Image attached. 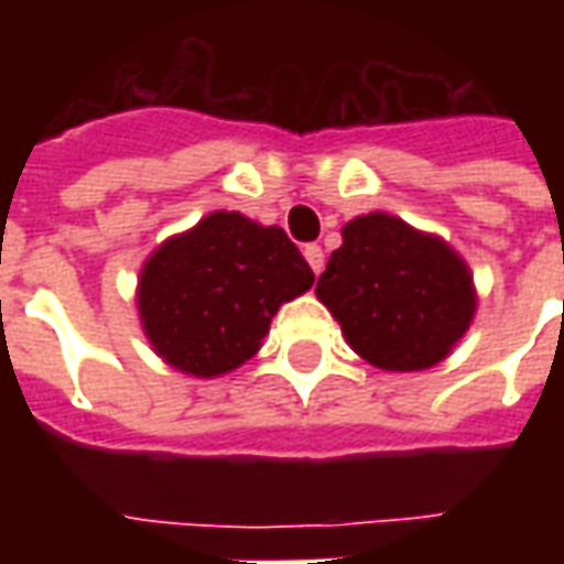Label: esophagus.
Wrapping results in <instances>:
<instances>
[{
    "label": "esophagus",
    "mask_w": 564,
    "mask_h": 564,
    "mask_svg": "<svg viewBox=\"0 0 564 564\" xmlns=\"http://www.w3.org/2000/svg\"><path fill=\"white\" fill-rule=\"evenodd\" d=\"M305 259H307V265L314 269V274H319V271H323V262H326V257H323V247L307 245L305 247Z\"/></svg>",
    "instance_id": "1"
}]
</instances>
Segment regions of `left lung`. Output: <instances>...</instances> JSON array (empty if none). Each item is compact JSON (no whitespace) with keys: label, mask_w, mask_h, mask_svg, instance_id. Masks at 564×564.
Instances as JSON below:
<instances>
[{"label":"left lung","mask_w":564,"mask_h":564,"mask_svg":"<svg viewBox=\"0 0 564 564\" xmlns=\"http://www.w3.org/2000/svg\"><path fill=\"white\" fill-rule=\"evenodd\" d=\"M317 299L356 354L383 371L444 362L477 311L468 262L444 238L383 210L344 226Z\"/></svg>","instance_id":"8db88e82"}]
</instances>
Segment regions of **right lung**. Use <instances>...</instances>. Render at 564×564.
<instances>
[{
    "label": "right lung",
    "mask_w": 564,
    "mask_h": 564,
    "mask_svg": "<svg viewBox=\"0 0 564 564\" xmlns=\"http://www.w3.org/2000/svg\"><path fill=\"white\" fill-rule=\"evenodd\" d=\"M311 283L314 271L281 226L210 210L144 259L135 302L165 366L220 378L259 354L271 317Z\"/></svg>",
    "instance_id": "add662e5"
}]
</instances>
